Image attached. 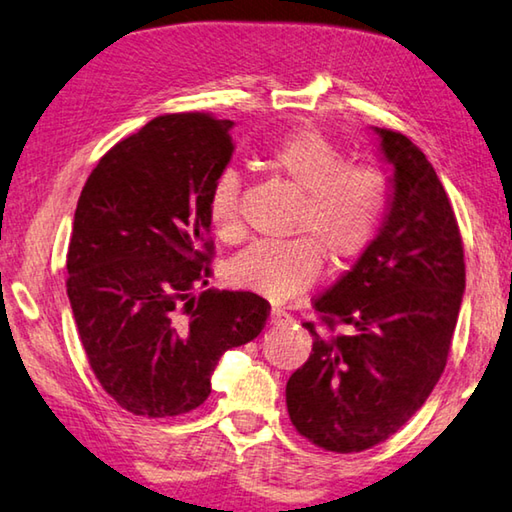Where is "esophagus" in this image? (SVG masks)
Wrapping results in <instances>:
<instances>
[{"mask_svg":"<svg viewBox=\"0 0 512 512\" xmlns=\"http://www.w3.org/2000/svg\"><path fill=\"white\" fill-rule=\"evenodd\" d=\"M269 321H271V326H282V323H289L291 321V314L282 310V307L273 305L271 307V314H269Z\"/></svg>","mask_w":512,"mask_h":512,"instance_id":"obj_1","label":"esophagus"}]
</instances>
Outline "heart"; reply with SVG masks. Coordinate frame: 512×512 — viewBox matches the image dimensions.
I'll return each mask as SVG.
<instances>
[{"label":"heart","mask_w":512,"mask_h":512,"mask_svg":"<svg viewBox=\"0 0 512 512\" xmlns=\"http://www.w3.org/2000/svg\"><path fill=\"white\" fill-rule=\"evenodd\" d=\"M264 168L300 191L294 216L296 237L257 241L227 264L234 287L285 300L312 287L323 257L344 266L369 248L383 221L389 182L383 168L346 161L344 150L319 129H294L262 154ZM241 177L227 168L216 177L207 198L209 225L218 239L239 241Z\"/></svg>","instance_id":"1"}]
</instances>
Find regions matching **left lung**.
<instances>
[{
  "label": "left lung",
  "mask_w": 512,
  "mask_h": 512,
  "mask_svg": "<svg viewBox=\"0 0 512 512\" xmlns=\"http://www.w3.org/2000/svg\"><path fill=\"white\" fill-rule=\"evenodd\" d=\"M373 129L394 168L389 212L353 269L314 298L321 328L303 323L312 353L287 383L291 424L335 453L385 442L426 403L465 291L462 237L435 168L408 136Z\"/></svg>",
  "instance_id": "1"
}]
</instances>
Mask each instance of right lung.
I'll list each match as a JSON object with an SVG mask.
<instances>
[{
  "mask_svg": "<svg viewBox=\"0 0 512 512\" xmlns=\"http://www.w3.org/2000/svg\"><path fill=\"white\" fill-rule=\"evenodd\" d=\"M232 120L166 113L97 161L68 246V298L88 364L139 417H177L212 392L225 351L255 339L269 300L205 289L207 198L234 152Z\"/></svg>",
  "mask_w": 512,
  "mask_h": 512,
  "instance_id": "1",
  "label": "right lung"
}]
</instances>
